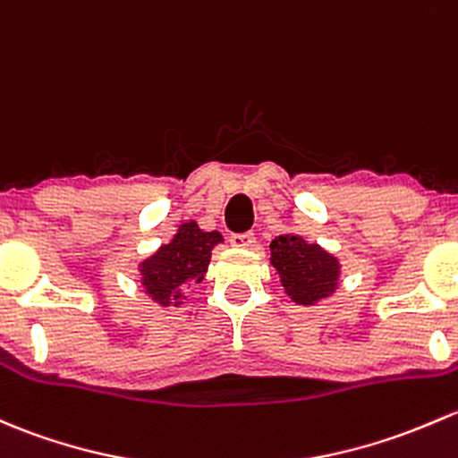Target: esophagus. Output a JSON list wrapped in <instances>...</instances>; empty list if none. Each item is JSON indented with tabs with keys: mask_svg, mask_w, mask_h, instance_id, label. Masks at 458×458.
<instances>
[{
	"mask_svg": "<svg viewBox=\"0 0 458 458\" xmlns=\"http://www.w3.org/2000/svg\"><path fill=\"white\" fill-rule=\"evenodd\" d=\"M230 243L234 248H254L257 245V237H254V233H234L230 234Z\"/></svg>",
	"mask_w": 458,
	"mask_h": 458,
	"instance_id": "esophagus-1",
	"label": "esophagus"
}]
</instances>
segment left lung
I'll list each match as a JSON object with an SVG mask.
<instances>
[{
    "label": "left lung",
    "instance_id": "1",
    "mask_svg": "<svg viewBox=\"0 0 458 458\" xmlns=\"http://www.w3.org/2000/svg\"><path fill=\"white\" fill-rule=\"evenodd\" d=\"M269 252L285 293L298 305H316L338 290L340 261L318 243H307L298 234H281L269 243Z\"/></svg>",
    "mask_w": 458,
    "mask_h": 458
}]
</instances>
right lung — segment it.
Here are the masks:
<instances>
[{
    "instance_id": "right-lung-1",
    "label": "right lung",
    "mask_w": 458,
    "mask_h": 458,
    "mask_svg": "<svg viewBox=\"0 0 458 458\" xmlns=\"http://www.w3.org/2000/svg\"><path fill=\"white\" fill-rule=\"evenodd\" d=\"M221 242L224 237L216 230L204 233L197 221L182 224L171 242L140 263L144 292L157 305L180 307L186 287L204 281L213 248Z\"/></svg>"
}]
</instances>
